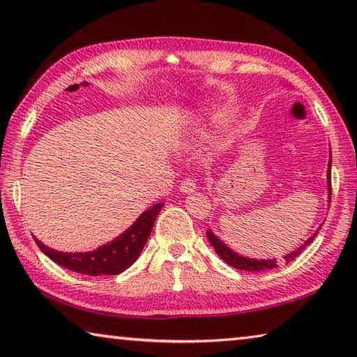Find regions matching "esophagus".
I'll list each match as a JSON object with an SVG mask.
<instances>
[{
    "mask_svg": "<svg viewBox=\"0 0 357 357\" xmlns=\"http://www.w3.org/2000/svg\"><path fill=\"white\" fill-rule=\"evenodd\" d=\"M179 189H181V192H184V193H192L193 190L197 189V184H195V181H193V178H185L183 183H181Z\"/></svg>",
    "mask_w": 357,
    "mask_h": 357,
    "instance_id": "1",
    "label": "esophagus"
}]
</instances>
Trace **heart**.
<instances>
[{
    "label": "heart",
    "instance_id": "b5f03b06",
    "mask_svg": "<svg viewBox=\"0 0 357 357\" xmlns=\"http://www.w3.org/2000/svg\"><path fill=\"white\" fill-rule=\"evenodd\" d=\"M222 121H223V116L220 113L209 114V119L206 121V123H203L202 126H197V128L193 129V137H195L197 140H202V138L209 137V129L213 128V126L220 124Z\"/></svg>",
    "mask_w": 357,
    "mask_h": 357
}]
</instances>
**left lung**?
<instances>
[{
    "mask_svg": "<svg viewBox=\"0 0 357 357\" xmlns=\"http://www.w3.org/2000/svg\"><path fill=\"white\" fill-rule=\"evenodd\" d=\"M332 155L329 159V168H328V189H329V202H331V164H332ZM319 228L317 229L315 233H313V236L309 238L305 241V244H302L298 250H294L291 253H288V255H285L283 258H285V261L289 263L293 261V259L299 255V253L305 249L307 245H309L313 239H315V236L318 234ZM206 236L209 239L211 245L214 247V250L217 255H219L223 261H225L227 264L233 266V268L236 269H241V271H249V273H258V271H266V269H273L277 266V261L275 259H253V258H245V257H241L238 255L236 252H233L229 247H227L225 244L222 243V241L215 236V234L211 231V229H208L206 231Z\"/></svg>",
    "mask_w": 357,
    "mask_h": 357,
    "instance_id": "left-lung-1",
    "label": "left lung"
}]
</instances>
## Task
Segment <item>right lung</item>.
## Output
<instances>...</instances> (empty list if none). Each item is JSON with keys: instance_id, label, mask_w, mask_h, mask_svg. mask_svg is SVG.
I'll return each mask as SVG.
<instances>
[{"instance_id": "obj_1", "label": "right lung", "mask_w": 357, "mask_h": 357, "mask_svg": "<svg viewBox=\"0 0 357 357\" xmlns=\"http://www.w3.org/2000/svg\"><path fill=\"white\" fill-rule=\"evenodd\" d=\"M162 206L164 204L157 203L153 208L146 209L138 217L134 225L126 229L123 234H119L112 243L102 245L93 252L64 253L50 249V247L42 244L39 239L34 238V241L48 258L66 269L94 277L118 275L134 264L135 259L140 257Z\"/></svg>"}]
</instances>
